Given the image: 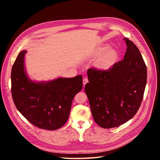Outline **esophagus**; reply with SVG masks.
Returning <instances> with one entry per match:
<instances>
[{
  "instance_id": "1",
  "label": "esophagus",
  "mask_w": 160,
  "mask_h": 160,
  "mask_svg": "<svg viewBox=\"0 0 160 160\" xmlns=\"http://www.w3.org/2000/svg\"><path fill=\"white\" fill-rule=\"evenodd\" d=\"M88 82H89V81H88V78H86V77H85V78H83V86L85 87V84H86V83H88Z\"/></svg>"
}]
</instances>
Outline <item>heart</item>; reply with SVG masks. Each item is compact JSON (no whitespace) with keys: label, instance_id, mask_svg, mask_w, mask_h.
Wrapping results in <instances>:
<instances>
[{"label":"heart","instance_id":"1","mask_svg":"<svg viewBox=\"0 0 160 160\" xmlns=\"http://www.w3.org/2000/svg\"><path fill=\"white\" fill-rule=\"evenodd\" d=\"M108 45H104L98 48L93 53L94 57L102 55L97 59L95 65L96 67L101 70H108L112 67L117 60V53L112 49H109Z\"/></svg>","mask_w":160,"mask_h":160}]
</instances>
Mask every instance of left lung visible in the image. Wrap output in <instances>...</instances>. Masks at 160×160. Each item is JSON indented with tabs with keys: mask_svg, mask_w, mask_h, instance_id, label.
Segmentation results:
<instances>
[{
	"mask_svg": "<svg viewBox=\"0 0 160 160\" xmlns=\"http://www.w3.org/2000/svg\"><path fill=\"white\" fill-rule=\"evenodd\" d=\"M124 59L108 70H88L85 85L92 115L100 127L109 129L126 123L136 114L147 82V67L138 48L125 38Z\"/></svg>",
	"mask_w": 160,
	"mask_h": 160,
	"instance_id": "obj_1",
	"label": "left lung"
}]
</instances>
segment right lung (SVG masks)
<instances>
[{
    "label": "right lung",
    "instance_id": "add662e5",
    "mask_svg": "<svg viewBox=\"0 0 160 160\" xmlns=\"http://www.w3.org/2000/svg\"><path fill=\"white\" fill-rule=\"evenodd\" d=\"M19 52L11 71V92L16 108L35 126L47 130L62 127L68 120L72 101L83 88L82 75L33 81L27 75L25 55Z\"/></svg>",
    "mask_w": 160,
    "mask_h": 160
}]
</instances>
